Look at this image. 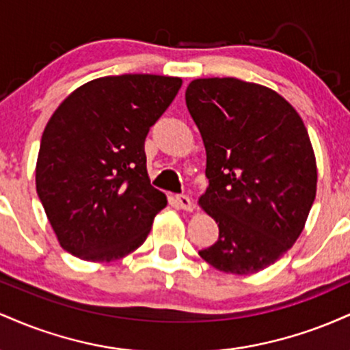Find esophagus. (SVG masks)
Listing matches in <instances>:
<instances>
[{"label":"esophagus","mask_w":350,"mask_h":350,"mask_svg":"<svg viewBox=\"0 0 350 350\" xmlns=\"http://www.w3.org/2000/svg\"><path fill=\"white\" fill-rule=\"evenodd\" d=\"M176 200H178V206L183 208V211L186 212H192L194 211V202H192L191 198L186 194H179L178 198H176Z\"/></svg>","instance_id":"34e87169"}]
</instances>
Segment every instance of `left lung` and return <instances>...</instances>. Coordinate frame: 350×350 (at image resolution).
Wrapping results in <instances>:
<instances>
[{"label":"left lung","mask_w":350,"mask_h":350,"mask_svg":"<svg viewBox=\"0 0 350 350\" xmlns=\"http://www.w3.org/2000/svg\"><path fill=\"white\" fill-rule=\"evenodd\" d=\"M186 105L207 154L199 206L219 226L199 255L224 273L262 271L295 245L314 202L306 126L278 92L234 77L192 80Z\"/></svg>","instance_id":"obj_1"}]
</instances>
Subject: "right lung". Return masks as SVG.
Masks as SVG:
<instances>
[{
    "label": "right lung",
    "instance_id": "obj_1",
    "mask_svg": "<svg viewBox=\"0 0 350 350\" xmlns=\"http://www.w3.org/2000/svg\"><path fill=\"white\" fill-rule=\"evenodd\" d=\"M183 79L108 75L83 83L47 122L36 189L60 247L115 262L142 247L166 194L150 184L144 139Z\"/></svg>",
    "mask_w": 350,
    "mask_h": 350
}]
</instances>
